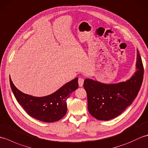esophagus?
<instances>
[{
	"label": "esophagus",
	"instance_id": "34e87169",
	"mask_svg": "<svg viewBox=\"0 0 148 148\" xmlns=\"http://www.w3.org/2000/svg\"><path fill=\"white\" fill-rule=\"evenodd\" d=\"M83 83H84V79H83V78L79 77V79H78V84H79V86L81 87L83 86Z\"/></svg>",
	"mask_w": 148,
	"mask_h": 148
}]
</instances>
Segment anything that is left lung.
<instances>
[{
  "label": "left lung",
  "instance_id": "1",
  "mask_svg": "<svg viewBox=\"0 0 148 148\" xmlns=\"http://www.w3.org/2000/svg\"><path fill=\"white\" fill-rule=\"evenodd\" d=\"M143 75L142 59L137 50L136 72L128 80L116 84H104L86 79L83 86L87 93L90 114L101 121L109 120L120 115L137 97Z\"/></svg>",
  "mask_w": 148,
  "mask_h": 148
}]
</instances>
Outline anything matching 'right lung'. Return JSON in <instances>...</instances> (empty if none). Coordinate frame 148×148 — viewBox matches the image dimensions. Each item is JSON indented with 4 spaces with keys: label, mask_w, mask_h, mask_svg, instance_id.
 <instances>
[{
    "label": "right lung",
    "mask_w": 148,
    "mask_h": 148,
    "mask_svg": "<svg viewBox=\"0 0 148 148\" xmlns=\"http://www.w3.org/2000/svg\"><path fill=\"white\" fill-rule=\"evenodd\" d=\"M78 78L67 83L55 92L48 96L37 97L19 90L10 77V85L16 99L27 114L39 121L52 123L58 121L66 114L67 99L72 92L77 89Z\"/></svg>",
    "instance_id": "right-lung-1"
}]
</instances>
